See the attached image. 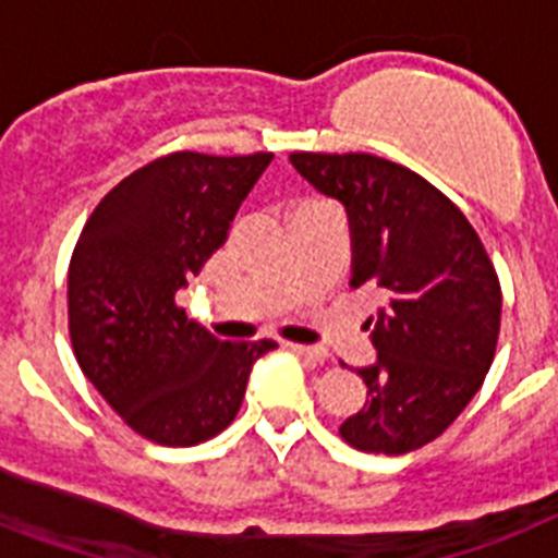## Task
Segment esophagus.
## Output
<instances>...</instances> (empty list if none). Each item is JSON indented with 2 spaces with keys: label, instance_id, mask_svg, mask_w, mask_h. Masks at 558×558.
Segmentation results:
<instances>
[{
  "label": "esophagus",
  "instance_id": "esophagus-1",
  "mask_svg": "<svg viewBox=\"0 0 558 558\" xmlns=\"http://www.w3.org/2000/svg\"><path fill=\"white\" fill-rule=\"evenodd\" d=\"M289 349L298 351L301 357L312 360V363H326V360H329V351L320 349V345H298V343H292V345H289Z\"/></svg>",
  "mask_w": 558,
  "mask_h": 558
}]
</instances>
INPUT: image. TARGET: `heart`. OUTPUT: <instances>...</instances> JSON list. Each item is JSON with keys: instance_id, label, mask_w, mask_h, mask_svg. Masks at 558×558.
Returning <instances> with one entry per match:
<instances>
[{"instance_id": "b5f03b06", "label": "heart", "mask_w": 558, "mask_h": 558, "mask_svg": "<svg viewBox=\"0 0 558 558\" xmlns=\"http://www.w3.org/2000/svg\"><path fill=\"white\" fill-rule=\"evenodd\" d=\"M303 204H312V201H303ZM303 204H298V207H303Z\"/></svg>"}]
</instances>
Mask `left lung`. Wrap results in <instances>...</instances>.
Returning a JSON list of instances; mask_svg holds the SVG:
<instances>
[{
    "label": "left lung",
    "mask_w": 558,
    "mask_h": 558,
    "mask_svg": "<svg viewBox=\"0 0 558 558\" xmlns=\"http://www.w3.org/2000/svg\"><path fill=\"white\" fill-rule=\"evenodd\" d=\"M292 167L345 207L351 287L377 289V363L357 368L366 405L340 437L366 453L437 439L494 363L502 289L476 229L423 175L368 153H292Z\"/></svg>",
    "instance_id": "left-lung-1"
}]
</instances>
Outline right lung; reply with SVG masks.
I'll return each mask as SVG.
<instances>
[{
    "mask_svg": "<svg viewBox=\"0 0 558 558\" xmlns=\"http://www.w3.org/2000/svg\"><path fill=\"white\" fill-rule=\"evenodd\" d=\"M271 153H170L107 192L68 271V320L84 377L135 434L190 448L221 434L252 363L275 340L227 343L186 317L178 289L227 241Z\"/></svg>",
    "mask_w": 558,
    "mask_h": 558,
    "instance_id": "right-lung-1",
    "label": "right lung"
}]
</instances>
